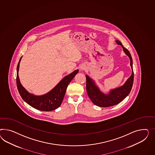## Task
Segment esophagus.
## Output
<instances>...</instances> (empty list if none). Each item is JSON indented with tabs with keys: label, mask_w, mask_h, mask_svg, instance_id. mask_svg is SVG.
I'll return each mask as SVG.
<instances>
[{
	"label": "esophagus",
	"mask_w": 155,
	"mask_h": 155,
	"mask_svg": "<svg viewBox=\"0 0 155 155\" xmlns=\"http://www.w3.org/2000/svg\"><path fill=\"white\" fill-rule=\"evenodd\" d=\"M80 69H81V70H82V69H84V68H82V67H81Z\"/></svg>",
	"instance_id": "esophagus-1"
}]
</instances>
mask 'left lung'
I'll use <instances>...</instances> for the list:
<instances>
[{"label":"left lung","instance_id":"left-lung-1","mask_svg":"<svg viewBox=\"0 0 155 155\" xmlns=\"http://www.w3.org/2000/svg\"><path fill=\"white\" fill-rule=\"evenodd\" d=\"M116 42L117 45L122 46L124 52L129 58L132 73L122 86L111 89L108 94L102 92L96 85L95 81L92 80L88 75H86L87 95L92 103L100 107H108L120 103L129 94L133 84L134 72L133 69V60L131 56L129 51L122 45L121 42L118 40H116Z\"/></svg>","mask_w":155,"mask_h":155}]
</instances>
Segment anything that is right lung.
Instances as JSON below:
<instances>
[{"label":"right lung","instance_id":"right-lung-1","mask_svg":"<svg viewBox=\"0 0 155 155\" xmlns=\"http://www.w3.org/2000/svg\"><path fill=\"white\" fill-rule=\"evenodd\" d=\"M22 57L17 65L16 83L17 89L22 99L27 104L39 110L51 111L58 108L62 103L68 84L78 73V69L64 77L49 92L42 95H35L28 92L20 82L18 71Z\"/></svg>","mask_w":155,"mask_h":155}]
</instances>
